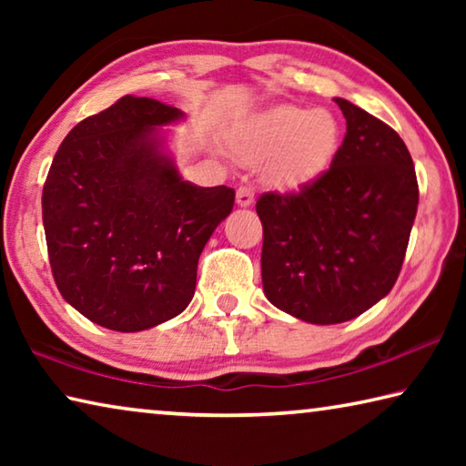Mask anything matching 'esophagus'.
<instances>
[{
	"label": "esophagus",
	"mask_w": 466,
	"mask_h": 466,
	"mask_svg": "<svg viewBox=\"0 0 466 466\" xmlns=\"http://www.w3.org/2000/svg\"><path fill=\"white\" fill-rule=\"evenodd\" d=\"M236 203H238L240 208H248V205L255 203V191H252V187H238V191H236Z\"/></svg>",
	"instance_id": "34e87169"
}]
</instances>
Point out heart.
<instances>
[{
  "label": "heart",
  "instance_id": "b5f03b06",
  "mask_svg": "<svg viewBox=\"0 0 466 466\" xmlns=\"http://www.w3.org/2000/svg\"><path fill=\"white\" fill-rule=\"evenodd\" d=\"M341 127L325 108L278 106L257 119L238 156L248 164L273 162L281 187H298L329 167L339 147Z\"/></svg>",
  "mask_w": 466,
  "mask_h": 466
}]
</instances>
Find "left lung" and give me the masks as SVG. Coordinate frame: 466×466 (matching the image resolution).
I'll use <instances>...</instances> for the list:
<instances>
[{
  "mask_svg": "<svg viewBox=\"0 0 466 466\" xmlns=\"http://www.w3.org/2000/svg\"><path fill=\"white\" fill-rule=\"evenodd\" d=\"M330 168L298 193H265L261 275L267 299L312 325L360 317L397 281L420 203L399 133L350 100Z\"/></svg>",
  "mask_w": 466,
  "mask_h": 466,
  "instance_id": "obj_1",
  "label": "left lung"
}]
</instances>
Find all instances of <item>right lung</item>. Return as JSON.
<instances>
[{
    "label": "right lung",
    "instance_id": "add662e5",
    "mask_svg": "<svg viewBox=\"0 0 466 466\" xmlns=\"http://www.w3.org/2000/svg\"><path fill=\"white\" fill-rule=\"evenodd\" d=\"M178 108L123 96L67 133L43 188V224L55 283L66 302L121 333L183 312L197 263L234 188L183 180L160 127Z\"/></svg>",
    "mask_w": 466,
    "mask_h": 466
}]
</instances>
